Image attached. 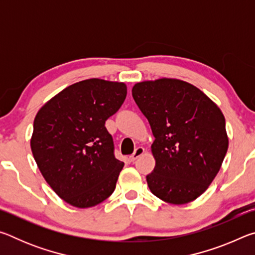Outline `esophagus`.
Returning a JSON list of instances; mask_svg holds the SVG:
<instances>
[{
    "instance_id": "obj_1",
    "label": "esophagus",
    "mask_w": 255,
    "mask_h": 255,
    "mask_svg": "<svg viewBox=\"0 0 255 255\" xmlns=\"http://www.w3.org/2000/svg\"><path fill=\"white\" fill-rule=\"evenodd\" d=\"M145 153V148L141 147V146H139V147H137L135 149V152H133L130 156H129V158H130V161H135V159H137L139 156H141Z\"/></svg>"
}]
</instances>
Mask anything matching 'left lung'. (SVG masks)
<instances>
[{
    "instance_id": "8db88e82",
    "label": "left lung",
    "mask_w": 255,
    "mask_h": 255,
    "mask_svg": "<svg viewBox=\"0 0 255 255\" xmlns=\"http://www.w3.org/2000/svg\"><path fill=\"white\" fill-rule=\"evenodd\" d=\"M132 98L155 137V167L146 176L154 196L171 205L200 197L221 170L228 149L225 117L209 97L188 82H138Z\"/></svg>"
}]
</instances>
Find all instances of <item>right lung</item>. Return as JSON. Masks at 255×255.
I'll return each mask as SVG.
<instances>
[{
	"label": "right lung",
	"mask_w": 255,
	"mask_h": 255,
	"mask_svg": "<svg viewBox=\"0 0 255 255\" xmlns=\"http://www.w3.org/2000/svg\"><path fill=\"white\" fill-rule=\"evenodd\" d=\"M126 96L124 82L89 79L67 86L38 110L30 147L46 182L67 204L90 208L115 191L124 162L115 157L105 124Z\"/></svg>",
	"instance_id": "1"
}]
</instances>
